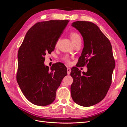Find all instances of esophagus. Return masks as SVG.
I'll return each mask as SVG.
<instances>
[{"mask_svg": "<svg viewBox=\"0 0 127 127\" xmlns=\"http://www.w3.org/2000/svg\"><path fill=\"white\" fill-rule=\"evenodd\" d=\"M67 74L68 75H70V72H71V69L70 68H67Z\"/></svg>", "mask_w": 127, "mask_h": 127, "instance_id": "1", "label": "esophagus"}]
</instances>
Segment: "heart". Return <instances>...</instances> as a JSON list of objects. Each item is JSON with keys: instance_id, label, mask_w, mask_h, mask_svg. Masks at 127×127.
Segmentation results:
<instances>
[{"instance_id": "1", "label": "heart", "mask_w": 127, "mask_h": 127, "mask_svg": "<svg viewBox=\"0 0 127 127\" xmlns=\"http://www.w3.org/2000/svg\"><path fill=\"white\" fill-rule=\"evenodd\" d=\"M70 37L71 38V39L73 43L75 44L76 42H77L78 41H81V37H80V35H79V34L77 33L73 32H71L70 34ZM59 42V40H58L56 43V46H58ZM63 60L65 61V62L67 63V64H69L70 63V59L69 58V57L68 56H65L63 58Z\"/></svg>"}]
</instances>
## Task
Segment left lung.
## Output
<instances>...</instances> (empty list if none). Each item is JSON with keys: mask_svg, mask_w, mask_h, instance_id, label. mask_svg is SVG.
I'll list each match as a JSON object with an SVG mask.
<instances>
[{"mask_svg": "<svg viewBox=\"0 0 127 127\" xmlns=\"http://www.w3.org/2000/svg\"><path fill=\"white\" fill-rule=\"evenodd\" d=\"M81 34L84 48L77 67L86 64L87 71L72 67L70 75L73 83L70 87L74 101L83 106H91L105 97L112 83L115 61L109 40L93 23L77 21L72 23Z\"/></svg>", "mask_w": 127, "mask_h": 127, "instance_id": "1", "label": "left lung"}]
</instances>
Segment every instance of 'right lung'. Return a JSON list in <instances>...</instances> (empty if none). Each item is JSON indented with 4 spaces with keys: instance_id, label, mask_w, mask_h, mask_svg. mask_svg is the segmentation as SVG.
<instances>
[{
    "instance_id": "right-lung-1",
    "label": "right lung",
    "mask_w": 127,
    "mask_h": 127,
    "mask_svg": "<svg viewBox=\"0 0 127 127\" xmlns=\"http://www.w3.org/2000/svg\"><path fill=\"white\" fill-rule=\"evenodd\" d=\"M68 20L37 22L26 33L18 51L17 82L28 100L39 106L55 101L57 90L66 76L67 68L60 63L50 70L44 64L46 53L50 54L68 23Z\"/></svg>"
}]
</instances>
